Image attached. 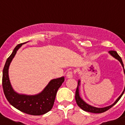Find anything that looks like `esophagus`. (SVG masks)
I'll return each mask as SVG.
<instances>
[{
  "label": "esophagus",
  "mask_w": 125,
  "mask_h": 125,
  "mask_svg": "<svg viewBox=\"0 0 125 125\" xmlns=\"http://www.w3.org/2000/svg\"><path fill=\"white\" fill-rule=\"evenodd\" d=\"M74 75V72L73 71H69L67 72V74H66V77L68 78H73V76Z\"/></svg>",
  "instance_id": "esophagus-1"
}]
</instances>
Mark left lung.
Returning a JSON list of instances; mask_svg holds the SVG:
<instances>
[{"label":"left lung","mask_w":125,"mask_h":125,"mask_svg":"<svg viewBox=\"0 0 125 125\" xmlns=\"http://www.w3.org/2000/svg\"><path fill=\"white\" fill-rule=\"evenodd\" d=\"M110 54L112 56L116 58V59L119 61L121 62V65L123 66V68H124V65H123V61H122V59H121V57L118 54V53L115 51H109ZM124 73L125 74V71L124 69ZM79 83H80V81H78V85H79ZM78 87L76 88V94H75V99H76V103L78 105V106L80 107L82 110H83L84 111H88V112H90V113H103V112H105L107 110H108L109 109L113 107V106L118 101L120 100V99L121 98V97L122 96V95L125 92V89H124V91H123V93H121V95L119 96V98L116 100L115 102L114 103L111 104V105L109 106H107V107H104V108H96V107H94L92 106H90L89 104H88L87 103L84 102L83 100L81 98V97L79 96V88H78Z\"/></svg>","instance_id":"obj_1"}]
</instances>
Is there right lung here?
Here are the masks:
<instances>
[{
	"label": "right lung",
	"mask_w": 125,
	"mask_h": 125,
	"mask_svg": "<svg viewBox=\"0 0 125 125\" xmlns=\"http://www.w3.org/2000/svg\"><path fill=\"white\" fill-rule=\"evenodd\" d=\"M23 44L17 45L7 59L2 74L3 90L7 101L17 110L31 115H42L52 109L57 90L64 82V78L51 80L44 89L37 95L27 96L15 93L11 86L9 78V67L17 50Z\"/></svg>",
	"instance_id": "obj_1"
}]
</instances>
